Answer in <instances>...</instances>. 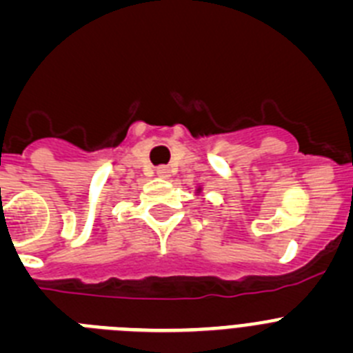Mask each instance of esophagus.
<instances>
[{
    "label": "esophagus",
    "instance_id": "1",
    "mask_svg": "<svg viewBox=\"0 0 353 353\" xmlns=\"http://www.w3.org/2000/svg\"><path fill=\"white\" fill-rule=\"evenodd\" d=\"M157 176H161V179H168V176H170V168L159 166L157 168Z\"/></svg>",
    "mask_w": 353,
    "mask_h": 353
}]
</instances>
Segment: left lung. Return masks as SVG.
Wrapping results in <instances>:
<instances>
[{
  "mask_svg": "<svg viewBox=\"0 0 353 353\" xmlns=\"http://www.w3.org/2000/svg\"><path fill=\"white\" fill-rule=\"evenodd\" d=\"M198 192H201V187H199V189H198Z\"/></svg>",
  "mask_w": 353,
  "mask_h": 353,
  "instance_id": "1",
  "label": "left lung"
}]
</instances>
